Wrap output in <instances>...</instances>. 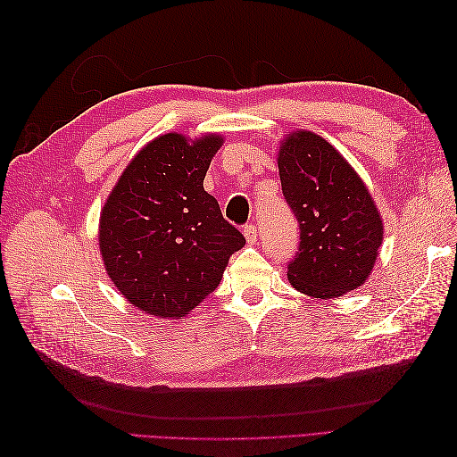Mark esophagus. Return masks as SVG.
I'll use <instances>...</instances> for the list:
<instances>
[{"instance_id":"esophagus-1","label":"esophagus","mask_w":457,"mask_h":457,"mask_svg":"<svg viewBox=\"0 0 457 457\" xmlns=\"http://www.w3.org/2000/svg\"><path fill=\"white\" fill-rule=\"evenodd\" d=\"M242 232H244V237H245V242H247V244H255V242H257L259 228H257L255 225H245Z\"/></svg>"}]
</instances>
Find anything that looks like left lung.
<instances>
[{"label": "left lung", "mask_w": 457, "mask_h": 457, "mask_svg": "<svg viewBox=\"0 0 457 457\" xmlns=\"http://www.w3.org/2000/svg\"><path fill=\"white\" fill-rule=\"evenodd\" d=\"M282 192L299 223L287 262L299 292L331 299L362 286L376 262L383 223L362 179L322 137L295 131L280 146Z\"/></svg>", "instance_id": "obj_1"}]
</instances>
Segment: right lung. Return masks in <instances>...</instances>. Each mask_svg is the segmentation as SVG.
I'll list each match as a JSON object with an SVG mask.
<instances>
[{
    "label": "right lung",
    "mask_w": 457,
    "mask_h": 457,
    "mask_svg": "<svg viewBox=\"0 0 457 457\" xmlns=\"http://www.w3.org/2000/svg\"><path fill=\"white\" fill-rule=\"evenodd\" d=\"M219 135L148 143L121 173L99 227L104 267L131 305L179 318L210 295L245 238L204 190Z\"/></svg>",
    "instance_id": "obj_1"
}]
</instances>
